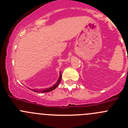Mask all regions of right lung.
I'll return each mask as SVG.
<instances>
[{
  "mask_svg": "<svg viewBox=\"0 0 128 128\" xmlns=\"http://www.w3.org/2000/svg\"><path fill=\"white\" fill-rule=\"evenodd\" d=\"M61 79H62V74H60V77H59L58 80L57 81V82H56V84H54L52 86L48 88H45V89H40V90H38V89H30L32 91L35 92H39V93H46V92H48L52 91L53 90L56 88V87L59 85V84L60 83Z\"/></svg>",
  "mask_w": 128,
  "mask_h": 128,
  "instance_id": "add662e5",
  "label": "right lung"
}]
</instances>
